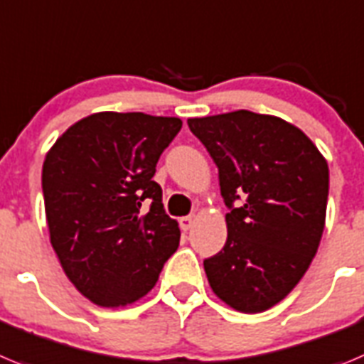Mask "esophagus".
Returning <instances> with one entry per match:
<instances>
[{
  "label": "esophagus",
  "instance_id": "1",
  "mask_svg": "<svg viewBox=\"0 0 364 364\" xmlns=\"http://www.w3.org/2000/svg\"><path fill=\"white\" fill-rule=\"evenodd\" d=\"M192 225H194V215H185V218L179 219V227H181V230H190Z\"/></svg>",
  "mask_w": 364,
  "mask_h": 364
}]
</instances>
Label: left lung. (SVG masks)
<instances>
[{"instance_id":"1","label":"left lung","mask_w":364,"mask_h":364,"mask_svg":"<svg viewBox=\"0 0 364 364\" xmlns=\"http://www.w3.org/2000/svg\"><path fill=\"white\" fill-rule=\"evenodd\" d=\"M188 129L218 165L227 243L203 261L212 290L257 314L292 292L325 230L328 165L292 123L250 110L192 117ZM241 195L243 205L233 206Z\"/></svg>"}]
</instances>
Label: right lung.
Returning <instances> with one entry per match:
<instances>
[{"mask_svg":"<svg viewBox=\"0 0 364 364\" xmlns=\"http://www.w3.org/2000/svg\"><path fill=\"white\" fill-rule=\"evenodd\" d=\"M181 125L179 117L97 112L47 152L41 185L52 248L70 283L100 306L146 296L178 250V221L165 214L152 178Z\"/></svg>","mask_w":364,"mask_h":364,"instance_id":"1","label":"right lung"}]
</instances>
